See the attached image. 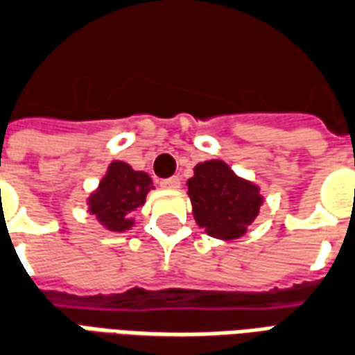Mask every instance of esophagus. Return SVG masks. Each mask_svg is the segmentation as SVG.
I'll use <instances>...</instances> for the list:
<instances>
[{
    "label": "esophagus",
    "instance_id": "obj_1",
    "mask_svg": "<svg viewBox=\"0 0 355 355\" xmlns=\"http://www.w3.org/2000/svg\"><path fill=\"white\" fill-rule=\"evenodd\" d=\"M159 186L165 188V190H178V188H180V178L178 177L163 178V180H159Z\"/></svg>",
    "mask_w": 355,
    "mask_h": 355
}]
</instances>
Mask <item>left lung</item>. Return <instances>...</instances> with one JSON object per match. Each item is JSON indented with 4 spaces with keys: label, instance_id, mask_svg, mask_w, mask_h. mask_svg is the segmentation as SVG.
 <instances>
[{
    "label": "left lung",
    "instance_id": "8db88e82",
    "mask_svg": "<svg viewBox=\"0 0 355 355\" xmlns=\"http://www.w3.org/2000/svg\"><path fill=\"white\" fill-rule=\"evenodd\" d=\"M186 184L196 223L213 238L224 241L241 238L259 216L261 188L238 177L220 159L198 163Z\"/></svg>",
    "mask_w": 355,
    "mask_h": 355
}]
</instances>
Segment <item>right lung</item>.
Masks as SVG:
<instances>
[{
    "mask_svg": "<svg viewBox=\"0 0 355 355\" xmlns=\"http://www.w3.org/2000/svg\"><path fill=\"white\" fill-rule=\"evenodd\" d=\"M152 188V178L144 171H135L123 162H112L98 188L87 198L89 213L106 230H131L135 224L131 213L144 205Z\"/></svg>",
    "mask_w": 355,
    "mask_h": 355,
    "instance_id": "right-lung-1",
    "label": "right lung"
}]
</instances>
